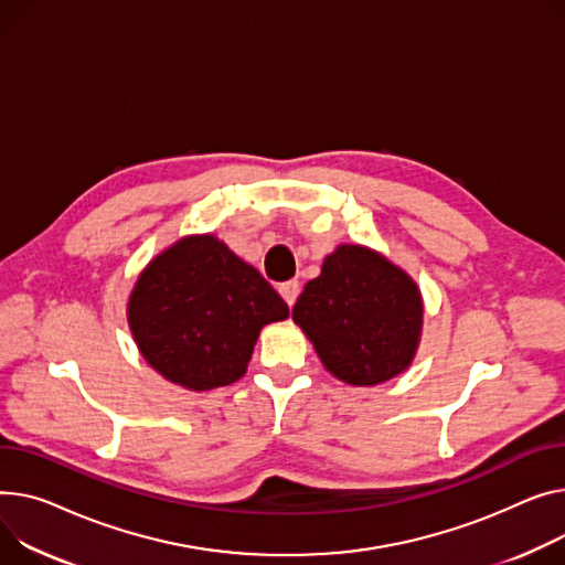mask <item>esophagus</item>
<instances>
[{
    "label": "esophagus",
    "mask_w": 565,
    "mask_h": 565,
    "mask_svg": "<svg viewBox=\"0 0 565 565\" xmlns=\"http://www.w3.org/2000/svg\"><path fill=\"white\" fill-rule=\"evenodd\" d=\"M279 292H281V297L286 299V305H288V307H292V305H295V299H297V295H299V284H297L295 279L284 281V284L279 286Z\"/></svg>",
    "instance_id": "esophagus-1"
}]
</instances>
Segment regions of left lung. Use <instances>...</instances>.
<instances>
[{"label":"left lung","instance_id":"obj_1","mask_svg":"<svg viewBox=\"0 0 565 565\" xmlns=\"http://www.w3.org/2000/svg\"><path fill=\"white\" fill-rule=\"evenodd\" d=\"M324 367L354 386L382 384L408 367L423 327V297L382 254L341 245L292 307Z\"/></svg>","mask_w":565,"mask_h":565}]
</instances>
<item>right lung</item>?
<instances>
[{
	"label": "right lung",
	"instance_id": "right-lung-1",
	"mask_svg": "<svg viewBox=\"0 0 565 565\" xmlns=\"http://www.w3.org/2000/svg\"><path fill=\"white\" fill-rule=\"evenodd\" d=\"M288 318L279 292L213 236L157 256L129 299L145 361L166 380L209 391L241 380L263 324Z\"/></svg>",
	"mask_w": 565,
	"mask_h": 565
}]
</instances>
